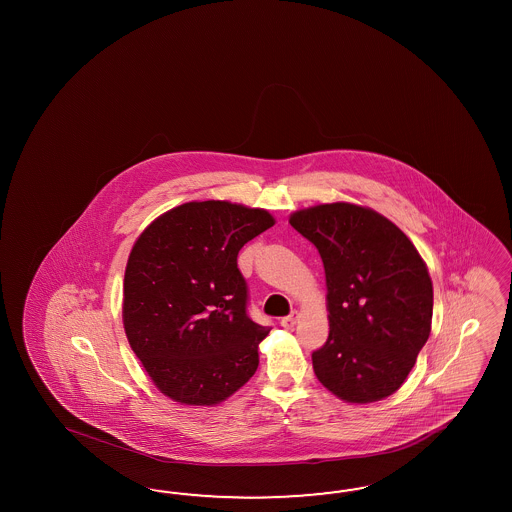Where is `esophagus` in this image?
Segmentation results:
<instances>
[{
  "mask_svg": "<svg viewBox=\"0 0 512 512\" xmlns=\"http://www.w3.org/2000/svg\"><path fill=\"white\" fill-rule=\"evenodd\" d=\"M298 319H300V313L293 311L291 315H287V317L281 319V326H283V328H293V326L298 323Z\"/></svg>",
  "mask_w": 512,
  "mask_h": 512,
  "instance_id": "esophagus-1",
  "label": "esophagus"
}]
</instances>
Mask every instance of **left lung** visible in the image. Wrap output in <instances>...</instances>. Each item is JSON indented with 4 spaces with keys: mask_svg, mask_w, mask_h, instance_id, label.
<instances>
[{
    "mask_svg": "<svg viewBox=\"0 0 512 512\" xmlns=\"http://www.w3.org/2000/svg\"><path fill=\"white\" fill-rule=\"evenodd\" d=\"M289 223L325 266L330 330L311 355L317 379L347 403L394 394L432 330L434 287L419 251L390 219L351 202L296 210Z\"/></svg>",
    "mask_w": 512,
    "mask_h": 512,
    "instance_id": "obj_1",
    "label": "left lung"
}]
</instances>
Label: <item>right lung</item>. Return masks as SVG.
I'll return each mask as SVG.
<instances>
[{"mask_svg": "<svg viewBox=\"0 0 512 512\" xmlns=\"http://www.w3.org/2000/svg\"><path fill=\"white\" fill-rule=\"evenodd\" d=\"M276 223L229 201L180 204L154 219L129 253L125 336L155 387L182 405H216L259 366L270 328L249 319L236 257Z\"/></svg>", "mask_w": 512, "mask_h": 512, "instance_id": "obj_1", "label": "right lung"}]
</instances>
